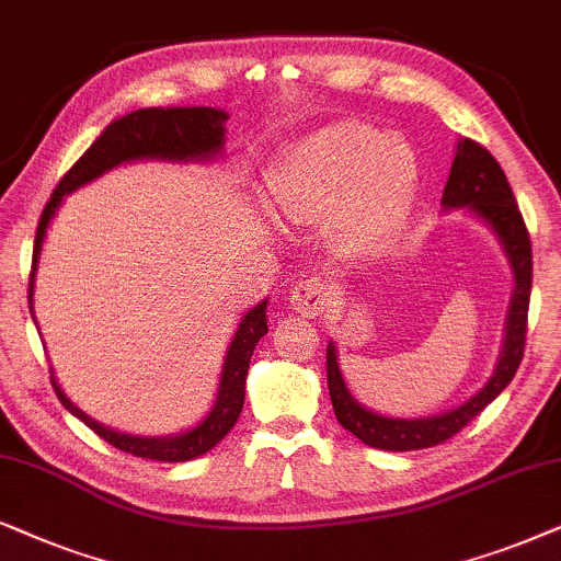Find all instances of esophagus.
<instances>
[{"instance_id":"34e87169","label":"esophagus","mask_w":561,"mask_h":561,"mask_svg":"<svg viewBox=\"0 0 561 561\" xmlns=\"http://www.w3.org/2000/svg\"><path fill=\"white\" fill-rule=\"evenodd\" d=\"M328 300H331V289H328L325 282H320L318 276L300 282V285H295L293 293H289V302H293V308L305 318L320 316V312L325 310Z\"/></svg>"}]
</instances>
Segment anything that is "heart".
<instances>
[{
	"instance_id": "1",
	"label": "heart",
	"mask_w": 561,
	"mask_h": 561,
	"mask_svg": "<svg viewBox=\"0 0 561 561\" xmlns=\"http://www.w3.org/2000/svg\"><path fill=\"white\" fill-rule=\"evenodd\" d=\"M413 151L358 119L323 125L274 171L282 213L297 222L325 220L343 259H375L390 249L413 210Z\"/></svg>"
}]
</instances>
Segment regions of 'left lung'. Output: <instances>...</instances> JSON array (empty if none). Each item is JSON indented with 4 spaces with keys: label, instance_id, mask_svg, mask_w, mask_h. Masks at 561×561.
I'll return each instance as SVG.
<instances>
[{
    "label": "left lung",
    "instance_id": "1",
    "mask_svg": "<svg viewBox=\"0 0 561 561\" xmlns=\"http://www.w3.org/2000/svg\"><path fill=\"white\" fill-rule=\"evenodd\" d=\"M442 205L446 213L467 210L469 215H474L477 220L484 222L495 233L500 249L505 253L507 266L513 272V297L511 305H507L503 351H500L497 367L492 371V377L461 405L438 415L392 417L364 408L351 394L339 367V348H335L333 341L328 343V392H331L335 417H339L343 428L354 433L358 442L375 446V449L415 451L449 442L454 433L465 428L472 417L480 415L511 385L515 371H518L520 358H524L528 300H531L534 279L531 238H528L524 215L515 205L505 171L492 159L488 148H482L469 138H459L451 174L444 186Z\"/></svg>",
    "mask_w": 561,
    "mask_h": 561
}]
</instances>
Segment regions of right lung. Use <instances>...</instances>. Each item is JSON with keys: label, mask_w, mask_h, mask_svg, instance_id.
I'll list each match as a JSON object with an SVG mask.
<instances>
[{"label": "right lung", "mask_w": 561, "mask_h": 561, "mask_svg": "<svg viewBox=\"0 0 561 561\" xmlns=\"http://www.w3.org/2000/svg\"><path fill=\"white\" fill-rule=\"evenodd\" d=\"M226 119L228 112L215 107H146L128 112V115L112 119L102 136L87 148V153L66 171V176L58 182V186L50 194L46 210L41 215L35 233V249H33V272H30V312H33V295H35V272L37 261H41L43 241H46L50 220L56 218V210L61 207L66 194L77 192L102 174H107L119 163L130 161H174V163H190V161H213L215 156H222V146H226ZM266 305L268 300H261L259 305L245 312L238 323V331L230 341L226 362H222L218 398L203 421L182 433H171V436H133V433H123L110 428V425L96 423L92 415L73 405L66 398L61 385L56 382V375L50 371V382L61 400V405L77 415L81 423H87L96 436L115 446V449L133 454V457H144L153 461H190L197 459L215 449L233 428L238 415L243 410L245 400V375H249L251 354L256 343L266 335ZM35 320V318H33ZM37 325V323H35Z\"/></svg>", "instance_id": "add662e5"}]
</instances>
